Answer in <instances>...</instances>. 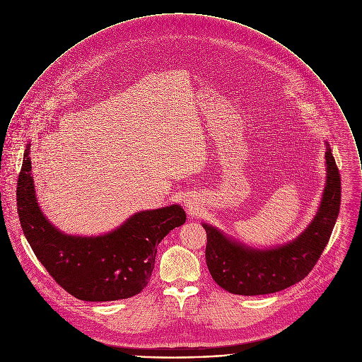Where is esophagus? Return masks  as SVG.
Listing matches in <instances>:
<instances>
[{
  "instance_id": "1",
  "label": "esophagus",
  "mask_w": 362,
  "mask_h": 362,
  "mask_svg": "<svg viewBox=\"0 0 362 362\" xmlns=\"http://www.w3.org/2000/svg\"><path fill=\"white\" fill-rule=\"evenodd\" d=\"M185 206L188 207V210H189V211H194V210H195V204H194L192 201L185 202Z\"/></svg>"
}]
</instances>
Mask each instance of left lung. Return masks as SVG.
Listing matches in <instances>:
<instances>
[{"label":"left lung","mask_w":362,"mask_h":362,"mask_svg":"<svg viewBox=\"0 0 362 362\" xmlns=\"http://www.w3.org/2000/svg\"><path fill=\"white\" fill-rule=\"evenodd\" d=\"M325 157L327 174L320 205L307 230L294 241L257 250L204 224L207 269L221 288L238 296H262L281 291L308 276L329 243L340 210V174L327 144Z\"/></svg>","instance_id":"obj_1"}]
</instances>
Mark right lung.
<instances>
[{"mask_svg":"<svg viewBox=\"0 0 362 362\" xmlns=\"http://www.w3.org/2000/svg\"><path fill=\"white\" fill-rule=\"evenodd\" d=\"M29 146L18 178L16 205L23 234L52 279L82 301H117L139 294L155 269L160 241L185 223L180 205L144 210L111 233L68 235L46 218L36 199Z\"/></svg>","mask_w":362,"mask_h":362,"instance_id":"right-lung-1","label":"right lung"}]
</instances>
